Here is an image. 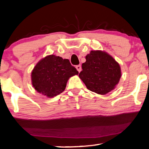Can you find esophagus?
Here are the masks:
<instances>
[{
    "label": "esophagus",
    "instance_id": "obj_1",
    "mask_svg": "<svg viewBox=\"0 0 149 149\" xmlns=\"http://www.w3.org/2000/svg\"><path fill=\"white\" fill-rule=\"evenodd\" d=\"M75 68H76L77 70L79 72L81 71V65H76V66H75Z\"/></svg>",
    "mask_w": 149,
    "mask_h": 149
}]
</instances>
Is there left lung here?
<instances>
[{"mask_svg":"<svg viewBox=\"0 0 149 149\" xmlns=\"http://www.w3.org/2000/svg\"><path fill=\"white\" fill-rule=\"evenodd\" d=\"M85 59L79 77L87 89L99 95L107 94L114 89L122 75L119 64L101 50H91Z\"/></svg>","mask_w":149,"mask_h":149,"instance_id":"1","label":"left lung"}]
</instances>
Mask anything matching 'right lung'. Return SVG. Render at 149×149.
Segmentation results:
<instances>
[{"label": "right lung", "instance_id": "add662e5", "mask_svg": "<svg viewBox=\"0 0 149 149\" xmlns=\"http://www.w3.org/2000/svg\"><path fill=\"white\" fill-rule=\"evenodd\" d=\"M68 59L54 54L40 60L31 72L32 85L37 92L52 98L64 91L69 78L77 75Z\"/></svg>", "mask_w": 149, "mask_h": 149}]
</instances>
